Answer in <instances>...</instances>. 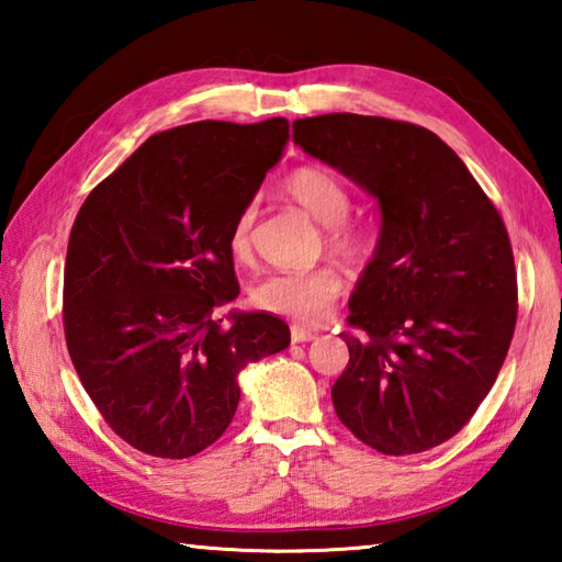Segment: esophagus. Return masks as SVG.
Listing matches in <instances>:
<instances>
[{
	"mask_svg": "<svg viewBox=\"0 0 562 562\" xmlns=\"http://www.w3.org/2000/svg\"><path fill=\"white\" fill-rule=\"evenodd\" d=\"M290 337H292L294 345H302V341H312V339H315V337H317V331H312V329H307V327L294 325V327L290 329Z\"/></svg>",
	"mask_w": 562,
	"mask_h": 562,
	"instance_id": "34e87169",
	"label": "esophagus"
}]
</instances>
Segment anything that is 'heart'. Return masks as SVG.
<instances>
[{"instance_id":"b5f03b06","label":"heart","mask_w":562,"mask_h":562,"mask_svg":"<svg viewBox=\"0 0 562 562\" xmlns=\"http://www.w3.org/2000/svg\"><path fill=\"white\" fill-rule=\"evenodd\" d=\"M284 190L307 211L319 225L327 227V245L341 258H361L367 252V235L361 227L347 223L351 211L349 190L325 168L304 166L292 170ZM255 203H247L235 217L231 231V255L235 260L250 258ZM341 274L331 268L307 272H272L250 290L258 310L300 322H319L329 315L331 304L341 294Z\"/></svg>"}]
</instances>
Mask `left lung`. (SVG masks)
Instances as JSON below:
<instances>
[{
  "mask_svg": "<svg viewBox=\"0 0 562 562\" xmlns=\"http://www.w3.org/2000/svg\"><path fill=\"white\" fill-rule=\"evenodd\" d=\"M304 154L367 190L382 225L349 297L339 422L386 456L449 441L508 355L516 265L501 215L463 160L422 126L359 113L292 123Z\"/></svg>",
  "mask_w": 562,
  "mask_h": 562,
  "instance_id": "8db88e82",
  "label": "left lung"
}]
</instances>
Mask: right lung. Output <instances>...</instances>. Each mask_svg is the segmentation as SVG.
<instances>
[{
    "label": "right lung",
    "mask_w": 562,
    "mask_h": 562,
    "mask_svg": "<svg viewBox=\"0 0 562 562\" xmlns=\"http://www.w3.org/2000/svg\"><path fill=\"white\" fill-rule=\"evenodd\" d=\"M290 138L288 119L198 121L150 136L76 215L64 268L66 347L83 389L133 449L188 459L221 439L247 364L290 345L240 294L231 231Z\"/></svg>",
    "instance_id": "right-lung-1"
}]
</instances>
